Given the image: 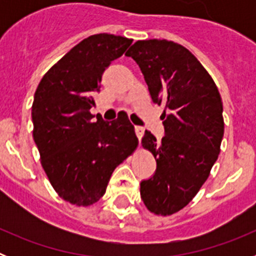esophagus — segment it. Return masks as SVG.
<instances>
[{"instance_id": "1", "label": "esophagus", "mask_w": 256, "mask_h": 256, "mask_svg": "<svg viewBox=\"0 0 256 256\" xmlns=\"http://www.w3.org/2000/svg\"><path fill=\"white\" fill-rule=\"evenodd\" d=\"M134 130H136V134H137V137H138V140H141L142 136H144V128H142V126H137L134 128Z\"/></svg>"}]
</instances>
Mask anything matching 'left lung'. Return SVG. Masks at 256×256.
I'll use <instances>...</instances> for the list:
<instances>
[{"instance_id": "left-lung-1", "label": "left lung", "mask_w": 256, "mask_h": 256, "mask_svg": "<svg viewBox=\"0 0 256 256\" xmlns=\"http://www.w3.org/2000/svg\"><path fill=\"white\" fill-rule=\"evenodd\" d=\"M138 64L155 104H164L160 141L146 130L142 146L156 172L141 182V198L156 216H172L195 198L220 152L223 104L216 83L182 44L166 40H137L126 54Z\"/></svg>"}]
</instances>
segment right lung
Instances as JSON below:
<instances>
[{
    "label": "right lung",
    "mask_w": 256,
    "mask_h": 256,
    "mask_svg": "<svg viewBox=\"0 0 256 256\" xmlns=\"http://www.w3.org/2000/svg\"><path fill=\"white\" fill-rule=\"evenodd\" d=\"M132 40L100 33L86 38L40 79L32 105L33 138L58 195L76 206L104 196L112 172L138 138L126 115L105 122L91 114L102 73Z\"/></svg>",
    "instance_id": "add662e5"
}]
</instances>
